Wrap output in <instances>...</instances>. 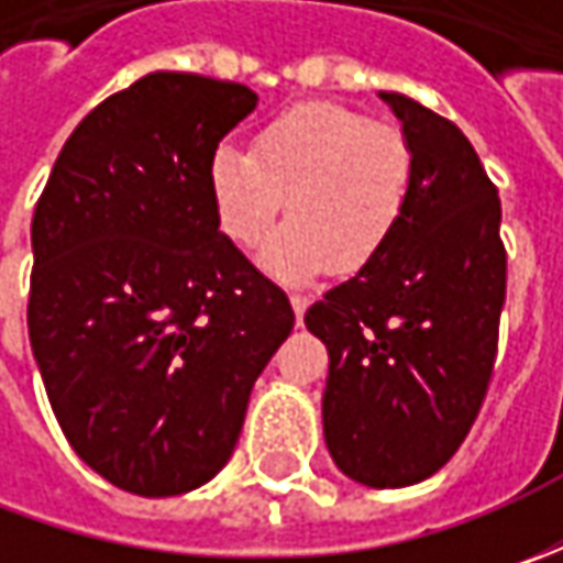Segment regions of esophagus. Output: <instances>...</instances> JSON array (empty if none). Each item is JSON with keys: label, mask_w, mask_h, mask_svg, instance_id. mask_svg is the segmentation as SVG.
<instances>
[{"label": "esophagus", "mask_w": 563, "mask_h": 563, "mask_svg": "<svg viewBox=\"0 0 563 563\" xmlns=\"http://www.w3.org/2000/svg\"><path fill=\"white\" fill-rule=\"evenodd\" d=\"M291 307L294 313H297V319H303L307 307H310V294H291Z\"/></svg>", "instance_id": "obj_1"}]
</instances>
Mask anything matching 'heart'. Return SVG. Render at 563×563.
I'll list each match as a JSON object with an SVG mask.
<instances>
[{"label": "heart", "instance_id": "1", "mask_svg": "<svg viewBox=\"0 0 563 563\" xmlns=\"http://www.w3.org/2000/svg\"><path fill=\"white\" fill-rule=\"evenodd\" d=\"M417 156L407 134L341 102H300L272 115L253 150L222 143L206 165L219 228L253 247L288 203L263 250L266 269L307 282L332 263L363 269L407 209Z\"/></svg>", "mask_w": 563, "mask_h": 563}]
</instances>
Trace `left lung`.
<instances>
[{"label": "left lung", "instance_id": "obj_1", "mask_svg": "<svg viewBox=\"0 0 563 563\" xmlns=\"http://www.w3.org/2000/svg\"><path fill=\"white\" fill-rule=\"evenodd\" d=\"M417 156L407 209L363 269L303 322L329 351L322 429L344 476L373 488L439 473L486 400L508 288L501 200L454 121L378 93Z\"/></svg>", "mask_w": 563, "mask_h": 563}]
</instances>
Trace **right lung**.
<instances>
[{
    "instance_id": "right-lung-1",
    "label": "right lung",
    "mask_w": 563,
    "mask_h": 563,
    "mask_svg": "<svg viewBox=\"0 0 563 563\" xmlns=\"http://www.w3.org/2000/svg\"><path fill=\"white\" fill-rule=\"evenodd\" d=\"M253 109L234 80L141 77L77 124L33 209L27 332L55 420L134 495H185L228 464L253 382L294 329L206 185Z\"/></svg>"
}]
</instances>
